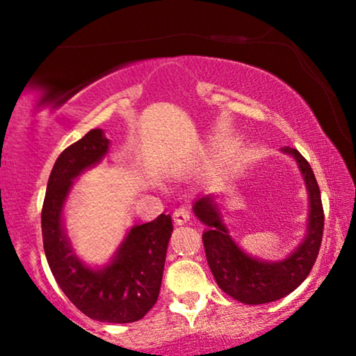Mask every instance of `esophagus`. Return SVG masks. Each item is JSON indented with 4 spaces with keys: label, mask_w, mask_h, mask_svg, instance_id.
<instances>
[{
    "label": "esophagus",
    "mask_w": 356,
    "mask_h": 356,
    "mask_svg": "<svg viewBox=\"0 0 356 356\" xmlns=\"http://www.w3.org/2000/svg\"><path fill=\"white\" fill-rule=\"evenodd\" d=\"M172 218H174V222L181 226V224H186L187 220L191 219V211L187 209L186 206H181V207H177V209L174 211Z\"/></svg>",
    "instance_id": "34e87169"
}]
</instances>
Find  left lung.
I'll return each instance as SVG.
<instances>
[{
  "label": "left lung",
  "instance_id": "obj_1",
  "mask_svg": "<svg viewBox=\"0 0 356 356\" xmlns=\"http://www.w3.org/2000/svg\"><path fill=\"white\" fill-rule=\"evenodd\" d=\"M281 152L296 161L309 202L305 238L284 259L264 261L246 254L231 238L214 194L197 195L192 206L195 218L207 226L202 241L216 283L226 295L246 305L271 303L295 291L312 271L321 246L325 214L312 167L296 149L283 147Z\"/></svg>",
  "mask_w": 356,
  "mask_h": 356
}]
</instances>
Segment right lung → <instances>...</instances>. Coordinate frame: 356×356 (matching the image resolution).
<instances>
[{"label": "right lung", "mask_w": 356, "mask_h": 356, "mask_svg": "<svg viewBox=\"0 0 356 356\" xmlns=\"http://www.w3.org/2000/svg\"><path fill=\"white\" fill-rule=\"evenodd\" d=\"M108 147L104 130L93 129L56 159L42 209L43 248L61 291L81 313L97 321L132 323L142 320L159 298L172 234L170 214L132 226L112 259L97 268L76 256L63 226L73 181L100 164Z\"/></svg>", "instance_id": "right-lung-1"}]
</instances>
